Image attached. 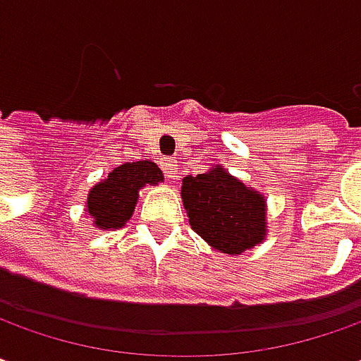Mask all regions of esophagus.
Returning a JSON list of instances; mask_svg holds the SVG:
<instances>
[{
	"instance_id": "esophagus-1",
	"label": "esophagus",
	"mask_w": 361,
	"mask_h": 361,
	"mask_svg": "<svg viewBox=\"0 0 361 361\" xmlns=\"http://www.w3.org/2000/svg\"><path fill=\"white\" fill-rule=\"evenodd\" d=\"M161 168H164L166 178H169V180H176V178H178V161H176V159L166 157V159L161 161Z\"/></svg>"
}]
</instances>
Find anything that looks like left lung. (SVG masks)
Here are the masks:
<instances>
[{"instance_id":"obj_1","label":"left lung","mask_w":361,"mask_h":361,"mask_svg":"<svg viewBox=\"0 0 361 361\" xmlns=\"http://www.w3.org/2000/svg\"><path fill=\"white\" fill-rule=\"evenodd\" d=\"M190 226L214 250L240 255L266 238V200L221 166L181 183Z\"/></svg>"}]
</instances>
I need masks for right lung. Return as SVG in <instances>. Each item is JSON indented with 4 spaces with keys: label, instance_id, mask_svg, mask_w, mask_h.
Wrapping results in <instances>:
<instances>
[{
    "label": "right lung",
    "instance_id": "right-lung-1",
    "mask_svg": "<svg viewBox=\"0 0 361 361\" xmlns=\"http://www.w3.org/2000/svg\"><path fill=\"white\" fill-rule=\"evenodd\" d=\"M164 181V173L154 161H131L116 168L106 180L95 183L87 195V214L99 230H119L131 218L140 190Z\"/></svg>",
    "mask_w": 361,
    "mask_h": 361
}]
</instances>
